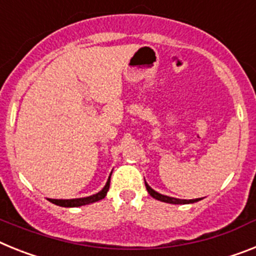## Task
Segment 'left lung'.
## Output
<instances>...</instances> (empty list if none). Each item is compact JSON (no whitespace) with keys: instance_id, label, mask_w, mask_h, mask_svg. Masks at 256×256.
<instances>
[{"instance_id":"8db88e82","label":"left lung","mask_w":256,"mask_h":256,"mask_svg":"<svg viewBox=\"0 0 256 256\" xmlns=\"http://www.w3.org/2000/svg\"><path fill=\"white\" fill-rule=\"evenodd\" d=\"M146 188L148 190L150 196H152L153 198L158 200V201L162 202H168V204H174V205H186V204H193V202L200 201L201 198H196V200H180V198H174V197H168V196L161 194V193L156 192L154 190H152L148 184L146 183Z\"/></svg>"}]
</instances>
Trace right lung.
<instances>
[{"mask_svg":"<svg viewBox=\"0 0 256 256\" xmlns=\"http://www.w3.org/2000/svg\"><path fill=\"white\" fill-rule=\"evenodd\" d=\"M112 175V174H110ZM110 176L108 178L106 186H104L103 190L100 192H98L96 194L88 196V197H84V198H72V200H52L48 198V201L55 204L58 206H62V208H78V206L88 205V204H92V202L100 201L106 196V192L110 190Z\"/></svg>","mask_w":256,"mask_h":256,"instance_id":"obj_1","label":"right lung"}]
</instances>
